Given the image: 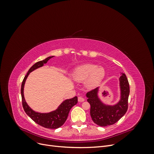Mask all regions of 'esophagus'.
<instances>
[{
	"instance_id": "esophagus-1",
	"label": "esophagus",
	"mask_w": 154,
	"mask_h": 154,
	"mask_svg": "<svg viewBox=\"0 0 154 154\" xmlns=\"http://www.w3.org/2000/svg\"><path fill=\"white\" fill-rule=\"evenodd\" d=\"M78 101H79V102H83V101H85V99H84V97H83L80 96V97H78Z\"/></svg>"
}]
</instances>
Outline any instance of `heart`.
I'll return each mask as SVG.
<instances>
[{"label": "heart", "mask_w": 154, "mask_h": 154, "mask_svg": "<svg viewBox=\"0 0 154 154\" xmlns=\"http://www.w3.org/2000/svg\"><path fill=\"white\" fill-rule=\"evenodd\" d=\"M105 76V70L103 67H97L94 64H84L74 70L72 78L76 82L86 80L85 85L93 88L98 85Z\"/></svg>", "instance_id": "b5f03b06"}]
</instances>
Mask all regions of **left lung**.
Here are the masks:
<instances>
[{
	"label": "left lung",
	"mask_w": 154,
	"mask_h": 154,
	"mask_svg": "<svg viewBox=\"0 0 154 154\" xmlns=\"http://www.w3.org/2000/svg\"><path fill=\"white\" fill-rule=\"evenodd\" d=\"M121 99L113 106L103 104L97 96L98 88L87 93V101L91 105L90 114L94 123L101 127H106L118 122L127 112L130 87L128 79L124 73L119 78Z\"/></svg>",
	"instance_id": "1"
}]
</instances>
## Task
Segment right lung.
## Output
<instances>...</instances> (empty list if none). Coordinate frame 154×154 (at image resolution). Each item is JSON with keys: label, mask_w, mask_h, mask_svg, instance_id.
Instances as JSON below:
<instances>
[{"label": "right lung", "mask_w": 154, "mask_h": 154, "mask_svg": "<svg viewBox=\"0 0 154 154\" xmlns=\"http://www.w3.org/2000/svg\"><path fill=\"white\" fill-rule=\"evenodd\" d=\"M53 57H49L44 60L36 62L29 69L27 74L25 76L24 80L22 81L21 85V96L22 106L24 108L25 112L34 121L35 123L38 124L46 128L56 129L62 126L68 117L69 112L72 107L78 103L77 96L74 97L73 98L69 99L63 101L58 108L54 111L49 113H38L32 110L29 105L27 104L24 96V87L26 79L29 73L34 71L36 69L42 67L44 64L48 62V60Z\"/></svg>", "instance_id": "1"}]
</instances>
